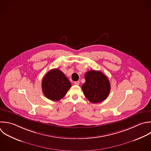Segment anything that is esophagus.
Returning a JSON list of instances; mask_svg holds the SVG:
<instances>
[{
	"mask_svg": "<svg viewBox=\"0 0 151 151\" xmlns=\"http://www.w3.org/2000/svg\"><path fill=\"white\" fill-rule=\"evenodd\" d=\"M79 83H80V81H75V82H74V84H75L76 85H78Z\"/></svg>",
	"mask_w": 151,
	"mask_h": 151,
	"instance_id": "1",
	"label": "esophagus"
}]
</instances>
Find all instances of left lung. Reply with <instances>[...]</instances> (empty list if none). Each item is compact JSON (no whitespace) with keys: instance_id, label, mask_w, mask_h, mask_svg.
<instances>
[{"instance_id":"obj_1","label":"left lung","mask_w":151,"mask_h":151,"mask_svg":"<svg viewBox=\"0 0 151 151\" xmlns=\"http://www.w3.org/2000/svg\"><path fill=\"white\" fill-rule=\"evenodd\" d=\"M86 82L81 88L86 97L93 103L104 100L110 91V84L108 78L101 71L90 70L84 75Z\"/></svg>"}]
</instances>
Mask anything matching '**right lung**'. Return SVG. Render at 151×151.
<instances>
[{"mask_svg": "<svg viewBox=\"0 0 151 151\" xmlns=\"http://www.w3.org/2000/svg\"><path fill=\"white\" fill-rule=\"evenodd\" d=\"M71 87L65 74L55 68L48 71L42 81V90L45 96L52 101L61 99Z\"/></svg>", "mask_w": 151, "mask_h": 151, "instance_id": "right-lung-1", "label": "right lung"}]
</instances>
